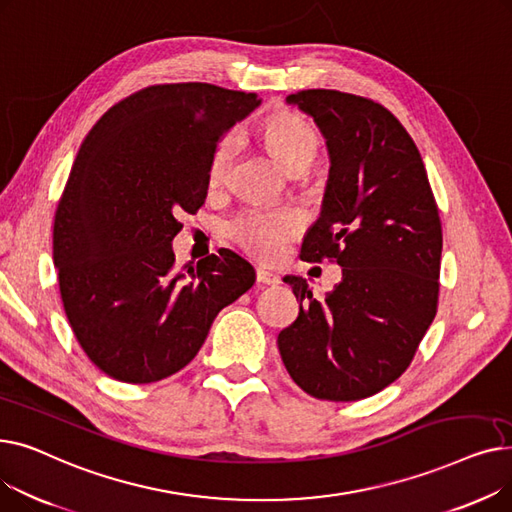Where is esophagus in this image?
<instances>
[{"label": "esophagus", "instance_id": "esophagus-1", "mask_svg": "<svg viewBox=\"0 0 512 512\" xmlns=\"http://www.w3.org/2000/svg\"><path fill=\"white\" fill-rule=\"evenodd\" d=\"M255 276H257V282L259 284H267V286H276L280 284V276L267 270V267H257L255 270Z\"/></svg>", "mask_w": 512, "mask_h": 512}]
</instances>
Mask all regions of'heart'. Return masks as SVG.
I'll return each mask as SVG.
<instances>
[{"instance_id":"b5f03b06","label":"heart","mask_w":512,"mask_h":512,"mask_svg":"<svg viewBox=\"0 0 512 512\" xmlns=\"http://www.w3.org/2000/svg\"><path fill=\"white\" fill-rule=\"evenodd\" d=\"M261 137L276 159L290 172L305 170L317 155V134L313 126L294 112H278L265 118L261 124ZM238 139L228 134L215 147L209 161V180L220 182L236 155ZM303 215L297 207H259L242 209L230 222L228 230L242 249L255 257L274 259L282 253L286 242L299 234Z\"/></svg>"}]
</instances>
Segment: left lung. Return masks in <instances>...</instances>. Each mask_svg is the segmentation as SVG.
Here are the masks:
<instances>
[{"instance_id": "8db88e82", "label": "left lung", "mask_w": 512, "mask_h": 512, "mask_svg": "<svg viewBox=\"0 0 512 512\" xmlns=\"http://www.w3.org/2000/svg\"><path fill=\"white\" fill-rule=\"evenodd\" d=\"M328 139L330 180L301 259L334 261L342 282L317 301L307 280L284 282L301 301L278 334L282 361L319 400H361L411 365L438 311L442 222L421 153L373 99L334 89L286 97Z\"/></svg>"}]
</instances>
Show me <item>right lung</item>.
<instances>
[{"label": "right lung", "mask_w": 512, "mask_h": 512, "mask_svg": "<svg viewBox=\"0 0 512 512\" xmlns=\"http://www.w3.org/2000/svg\"><path fill=\"white\" fill-rule=\"evenodd\" d=\"M257 93L209 83L151 85L89 130L53 218V263L70 328L110 378L153 384L195 359L255 272L230 249L184 272L172 253L182 213H197L209 161Z\"/></svg>", "instance_id": "1"}]
</instances>
